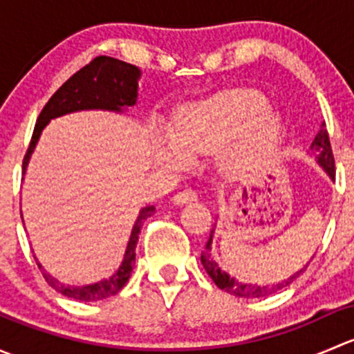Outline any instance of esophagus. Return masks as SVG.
I'll return each mask as SVG.
<instances>
[{
  "label": "esophagus",
  "instance_id": "esophagus-1",
  "mask_svg": "<svg viewBox=\"0 0 354 354\" xmlns=\"http://www.w3.org/2000/svg\"><path fill=\"white\" fill-rule=\"evenodd\" d=\"M198 198L197 192L194 190H183L180 192V194H176L173 197V203H176V205H185V203H190V202H195V200Z\"/></svg>",
  "mask_w": 354,
  "mask_h": 354
}]
</instances>
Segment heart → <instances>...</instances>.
Returning a JSON list of instances; mask_svg holds the SVG:
<instances>
[{
    "instance_id": "heart-1",
    "label": "heart",
    "mask_w": 354,
    "mask_h": 354,
    "mask_svg": "<svg viewBox=\"0 0 354 354\" xmlns=\"http://www.w3.org/2000/svg\"><path fill=\"white\" fill-rule=\"evenodd\" d=\"M284 123L279 113L257 91H234L192 102L178 113L171 135L156 140L159 162L180 167L190 156L221 147L217 162L231 180L260 173L279 145Z\"/></svg>"
}]
</instances>
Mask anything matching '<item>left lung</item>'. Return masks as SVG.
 I'll use <instances>...</instances> for the list:
<instances>
[{
	"label": "left lung",
	"instance_id": "obj_1",
	"mask_svg": "<svg viewBox=\"0 0 354 354\" xmlns=\"http://www.w3.org/2000/svg\"><path fill=\"white\" fill-rule=\"evenodd\" d=\"M310 151H312V156L315 157L317 164H319V166L322 167L324 171H326L327 176H329L330 180H334V178H335L334 156H332L330 140H329V133H327L326 123L320 124L319 131H317L315 138H313L312 145H310ZM214 231H216V226H214V230L210 231L209 241H207L205 250L202 252V257H200V260H202L203 269L207 270V274H209V276L212 277L214 283H216V286L224 289V291L230 292V295L238 296V298H263V296L274 295V292L281 291L283 288L289 286V284H291L292 281H295L296 277H298L299 274H301L303 270L306 269V266H308V263H306L303 269H299L298 272H295L292 276L286 277V279L281 281V283H277V284H266V286H257V284L241 283L240 279L230 276L226 270L221 269L219 263H217L216 260L212 259V255H210V252H212Z\"/></svg>",
	"mask_w": 354,
	"mask_h": 354
}]
</instances>
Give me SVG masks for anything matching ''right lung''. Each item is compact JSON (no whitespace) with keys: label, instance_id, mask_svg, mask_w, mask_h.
Segmentation results:
<instances>
[{"label":"right lung","instance_id":"right-lung-1","mask_svg":"<svg viewBox=\"0 0 354 354\" xmlns=\"http://www.w3.org/2000/svg\"><path fill=\"white\" fill-rule=\"evenodd\" d=\"M140 77V68L121 62V59L109 58V56H99V58L92 59L87 66L78 70L73 77L68 78L65 84L53 94V97L49 99L48 104L39 114L34 133H32L30 145H28L27 154L24 157L22 173L25 174V171H27L32 152H34L42 130H44L49 121L55 120V118L65 116V114L78 113V111L99 109L124 113L128 108L137 104ZM154 212V205L142 207L137 221L131 227L123 262L109 279H101L97 283L84 284V286H71V284H65L62 281L55 279L37 262L39 269L42 270V276L48 281L49 286L55 288L56 291L68 296V298L78 299V301H97V299H104L116 295L127 284V281L131 276V270H133L135 248H137L138 243V233H140L142 223ZM35 260H37V257H35Z\"/></svg>","mask_w":354,"mask_h":354}]
</instances>
